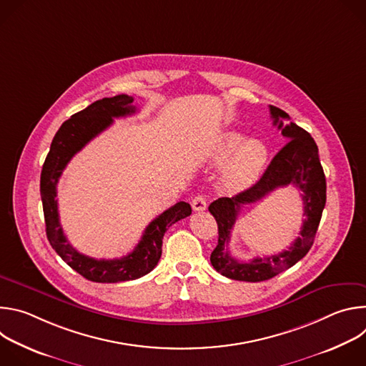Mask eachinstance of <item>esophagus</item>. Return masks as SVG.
I'll list each match as a JSON object with an SVG mask.
<instances>
[{
  "mask_svg": "<svg viewBox=\"0 0 366 366\" xmlns=\"http://www.w3.org/2000/svg\"><path fill=\"white\" fill-rule=\"evenodd\" d=\"M191 205H192L194 212H204L207 208V199L202 195H197V197H194Z\"/></svg>",
  "mask_w": 366,
  "mask_h": 366,
  "instance_id": "1",
  "label": "esophagus"
}]
</instances>
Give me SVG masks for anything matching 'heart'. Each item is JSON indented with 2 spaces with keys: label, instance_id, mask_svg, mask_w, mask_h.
I'll return each mask as SVG.
<instances>
[{
  "label": "heart",
  "instance_id": "1",
  "mask_svg": "<svg viewBox=\"0 0 366 366\" xmlns=\"http://www.w3.org/2000/svg\"><path fill=\"white\" fill-rule=\"evenodd\" d=\"M267 158L268 150L262 140H244L242 133L233 130L220 133L212 149L213 164H226L220 182L227 191L249 187L262 172Z\"/></svg>",
  "mask_w": 366,
  "mask_h": 366
}]
</instances>
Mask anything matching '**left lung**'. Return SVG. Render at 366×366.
Here are the masks:
<instances>
[{"label":"left lung","instance_id":"8db88e82","mask_svg":"<svg viewBox=\"0 0 366 366\" xmlns=\"http://www.w3.org/2000/svg\"><path fill=\"white\" fill-rule=\"evenodd\" d=\"M269 110L274 126L290 142L275 154L264 175L254 185L232 198H219L208 207V212L214 216L219 226V243L210 256L212 265L222 275L236 281H267L294 267L312 246L326 205V177L315 139L295 123L284 124L282 119L290 120V117L281 109L269 106ZM287 184H294L302 191L306 220L300 236L287 251L278 255L252 261L234 259L227 246L241 205L262 199L277 187Z\"/></svg>","mask_w":366,"mask_h":366}]
</instances>
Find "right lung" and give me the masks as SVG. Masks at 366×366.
Wrapping results in <instances>:
<instances>
[{
  "instance_id": "add662e5",
  "label": "right lung",
  "mask_w": 366,
  "mask_h": 366,
  "mask_svg": "<svg viewBox=\"0 0 366 366\" xmlns=\"http://www.w3.org/2000/svg\"><path fill=\"white\" fill-rule=\"evenodd\" d=\"M133 97L126 94L102 98L66 120L51 140L40 175V195L49 243L65 262L92 282H122L137 280L158 265L162 254V239L169 226L191 214V205L179 201L159 214L144 229V233L129 254L119 259H95L82 254L64 234L56 201V185L72 156L89 140L113 124V119L136 113Z\"/></svg>"
}]
</instances>
